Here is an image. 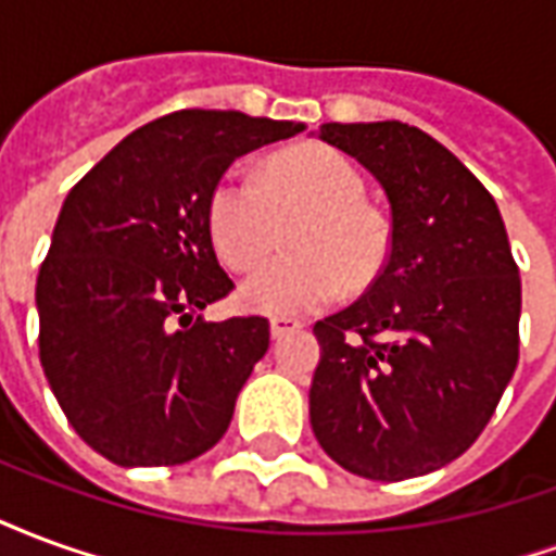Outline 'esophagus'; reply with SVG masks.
Listing matches in <instances>:
<instances>
[{"label":"esophagus","mask_w":556,"mask_h":556,"mask_svg":"<svg viewBox=\"0 0 556 556\" xmlns=\"http://www.w3.org/2000/svg\"><path fill=\"white\" fill-rule=\"evenodd\" d=\"M301 327V321H294V318H274V321H270V337L282 339L289 337V333H298Z\"/></svg>","instance_id":"esophagus-1"}]
</instances>
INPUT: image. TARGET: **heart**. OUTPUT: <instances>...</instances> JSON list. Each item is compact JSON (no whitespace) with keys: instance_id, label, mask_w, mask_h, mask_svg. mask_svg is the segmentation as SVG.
<instances>
[{"instance_id":"1","label":"heart","mask_w":556,"mask_h":556,"mask_svg":"<svg viewBox=\"0 0 556 556\" xmlns=\"http://www.w3.org/2000/svg\"><path fill=\"white\" fill-rule=\"evenodd\" d=\"M366 199L361 169L325 146L289 148L267 160L262 178L229 169L207 199V231L223 265L253 270L274 253L279 231L291 255L258 267L241 286L250 313L294 318L325 309L349 286L363 291L390 255L387 223Z\"/></svg>"}]
</instances>
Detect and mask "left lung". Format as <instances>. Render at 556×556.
<instances>
[{"label": "left lung", "mask_w": 556, "mask_h": 556, "mask_svg": "<svg viewBox=\"0 0 556 556\" xmlns=\"http://www.w3.org/2000/svg\"><path fill=\"white\" fill-rule=\"evenodd\" d=\"M390 202V258L361 301L313 327L321 450L381 482L450 465L518 366L521 279L497 202L453 151L402 122L321 125Z\"/></svg>", "instance_id": "8db88e82"}]
</instances>
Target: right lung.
<instances>
[{
  "label": "right lung",
  "instance_id": "obj_1",
  "mask_svg": "<svg viewBox=\"0 0 556 556\" xmlns=\"http://www.w3.org/2000/svg\"><path fill=\"white\" fill-rule=\"evenodd\" d=\"M301 130L181 110L122 139L67 193L35 286L41 366L71 426L113 465H184L229 429L270 327L199 315L231 291L207 199L235 160Z\"/></svg>",
  "mask_w": 556,
  "mask_h": 556
}]
</instances>
